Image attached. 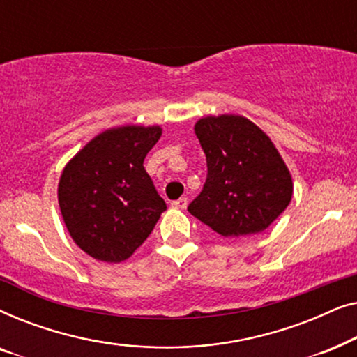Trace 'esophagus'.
<instances>
[{
    "label": "esophagus",
    "instance_id": "obj_1",
    "mask_svg": "<svg viewBox=\"0 0 357 357\" xmlns=\"http://www.w3.org/2000/svg\"><path fill=\"white\" fill-rule=\"evenodd\" d=\"M187 204H188V202H187V198H178V199H175V202H172V206L174 208H177V209H185L187 208Z\"/></svg>",
    "mask_w": 357,
    "mask_h": 357
}]
</instances>
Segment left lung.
<instances>
[{
	"label": "left lung",
	"instance_id": "obj_1",
	"mask_svg": "<svg viewBox=\"0 0 357 357\" xmlns=\"http://www.w3.org/2000/svg\"><path fill=\"white\" fill-rule=\"evenodd\" d=\"M195 133L208 175L188 211L224 237L258 234L284 211L292 178L265 131L245 116H204Z\"/></svg>",
	"mask_w": 357,
	"mask_h": 357
}]
</instances>
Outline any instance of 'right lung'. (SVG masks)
Listing matches in <instances>:
<instances>
[{
	"label": "right lung",
	"mask_w": 357,
	"mask_h": 357,
	"mask_svg": "<svg viewBox=\"0 0 357 357\" xmlns=\"http://www.w3.org/2000/svg\"><path fill=\"white\" fill-rule=\"evenodd\" d=\"M160 135L158 125L105 130L63 169V221L76 245L96 260L125 261L167 209L143 165Z\"/></svg>",
	"instance_id": "obj_1"
}]
</instances>
